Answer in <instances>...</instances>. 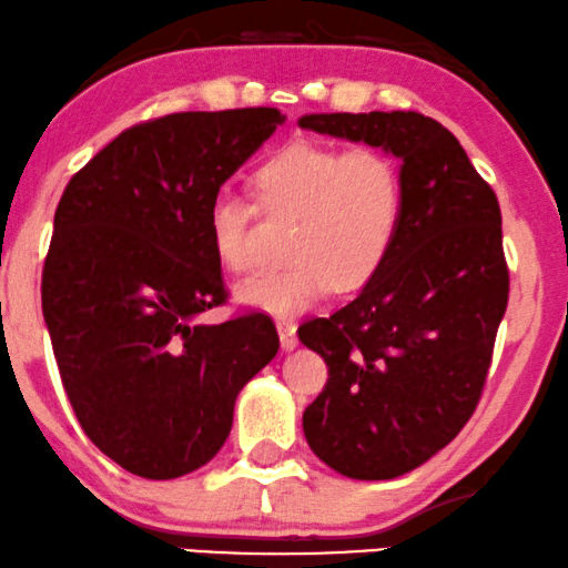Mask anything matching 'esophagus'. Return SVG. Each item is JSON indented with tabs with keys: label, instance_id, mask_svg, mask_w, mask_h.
I'll use <instances>...</instances> for the list:
<instances>
[{
	"label": "esophagus",
	"instance_id": "esophagus-1",
	"mask_svg": "<svg viewBox=\"0 0 568 568\" xmlns=\"http://www.w3.org/2000/svg\"><path fill=\"white\" fill-rule=\"evenodd\" d=\"M277 333H280V343H283L285 351L296 348L298 337H296V322L293 320H277Z\"/></svg>",
	"mask_w": 568,
	"mask_h": 568
}]
</instances>
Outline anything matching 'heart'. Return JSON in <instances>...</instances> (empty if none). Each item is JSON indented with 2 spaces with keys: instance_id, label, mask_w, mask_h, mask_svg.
Masks as SVG:
<instances>
[{
  "instance_id": "obj_1",
  "label": "heart",
  "mask_w": 568,
  "mask_h": 568,
  "mask_svg": "<svg viewBox=\"0 0 568 568\" xmlns=\"http://www.w3.org/2000/svg\"><path fill=\"white\" fill-rule=\"evenodd\" d=\"M251 191L254 201L214 193L206 235L222 267L246 272L260 212L267 220H293L285 239L291 262L256 272L235 288L241 304L275 317H293L329 291L369 285L390 260L406 217L404 170L377 149L285 143L260 162Z\"/></svg>"
}]
</instances>
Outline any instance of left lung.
<instances>
[{"label": "left lung", "mask_w": 568, "mask_h": 568, "mask_svg": "<svg viewBox=\"0 0 568 568\" xmlns=\"http://www.w3.org/2000/svg\"><path fill=\"white\" fill-rule=\"evenodd\" d=\"M301 128L404 160L406 217L383 272L298 337L327 383L304 412L337 475L393 479L462 433L483 398L508 304L498 196L448 128L419 112L306 114Z\"/></svg>", "instance_id": "left-lung-1"}]
</instances>
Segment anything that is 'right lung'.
Listing matches in <instances>:
<instances>
[{"mask_svg":"<svg viewBox=\"0 0 568 568\" xmlns=\"http://www.w3.org/2000/svg\"><path fill=\"white\" fill-rule=\"evenodd\" d=\"M285 123L272 106L128 128L64 185L41 272L62 387L89 440L131 475L175 479L227 440L235 396L277 354L267 314L227 304L206 210Z\"/></svg>","mask_w":568,"mask_h":568,"instance_id":"1","label":"right lung"}]
</instances>
